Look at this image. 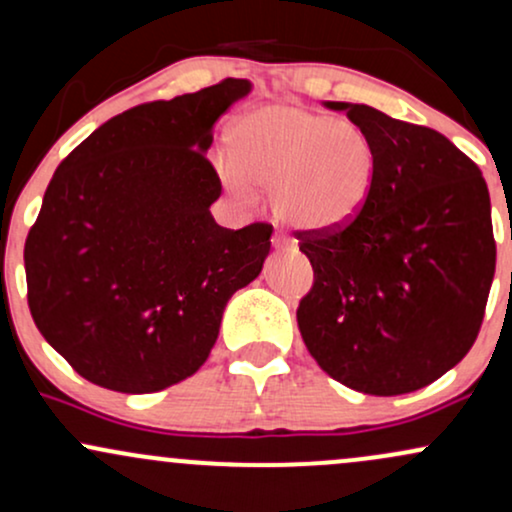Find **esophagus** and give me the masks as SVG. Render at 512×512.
<instances>
[{"instance_id": "1", "label": "esophagus", "mask_w": 512, "mask_h": 512, "mask_svg": "<svg viewBox=\"0 0 512 512\" xmlns=\"http://www.w3.org/2000/svg\"><path fill=\"white\" fill-rule=\"evenodd\" d=\"M272 245H274V250H279V252H296L298 250L296 240L289 238V236H286V233H281V231L274 233Z\"/></svg>"}]
</instances>
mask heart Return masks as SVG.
Instances as JSON below:
<instances>
[{
    "instance_id": "heart-1",
    "label": "heart",
    "mask_w": 512,
    "mask_h": 512,
    "mask_svg": "<svg viewBox=\"0 0 512 512\" xmlns=\"http://www.w3.org/2000/svg\"><path fill=\"white\" fill-rule=\"evenodd\" d=\"M231 156L216 168L240 197L272 190V207L303 233H339L366 209L378 175V149L349 117L296 103L252 108L231 129Z\"/></svg>"
}]
</instances>
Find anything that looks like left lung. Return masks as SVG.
I'll return each mask as SVG.
<instances>
[{
  "instance_id": "left-lung-1",
  "label": "left lung",
  "mask_w": 512,
  "mask_h": 512,
  "mask_svg": "<svg viewBox=\"0 0 512 512\" xmlns=\"http://www.w3.org/2000/svg\"><path fill=\"white\" fill-rule=\"evenodd\" d=\"M378 149L373 195L339 233H301L315 284L298 330L330 378L366 395H407L467 356L484 320L496 243L472 158L431 127L370 105L325 101Z\"/></svg>"
}]
</instances>
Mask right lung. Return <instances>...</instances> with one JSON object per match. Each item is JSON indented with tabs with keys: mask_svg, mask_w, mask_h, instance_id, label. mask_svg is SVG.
<instances>
[{
	"mask_svg": "<svg viewBox=\"0 0 512 512\" xmlns=\"http://www.w3.org/2000/svg\"><path fill=\"white\" fill-rule=\"evenodd\" d=\"M252 91L223 79L115 115L60 163L26 238L28 308L88 383L127 395L197 373L226 303L262 272L272 226L231 231L211 204L216 120Z\"/></svg>",
	"mask_w": 512,
	"mask_h": 512,
	"instance_id": "right-lung-1",
	"label": "right lung"
}]
</instances>
